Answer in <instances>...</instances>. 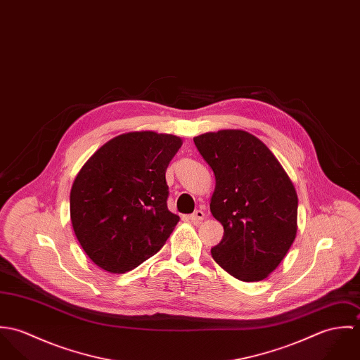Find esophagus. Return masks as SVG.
Instances as JSON below:
<instances>
[{
	"label": "esophagus",
	"instance_id": "1",
	"mask_svg": "<svg viewBox=\"0 0 360 360\" xmlns=\"http://www.w3.org/2000/svg\"><path fill=\"white\" fill-rule=\"evenodd\" d=\"M205 219V212L204 210H195L193 214H190V220L191 221H194V223H198V221H201V220H204Z\"/></svg>",
	"mask_w": 360,
	"mask_h": 360
}]
</instances>
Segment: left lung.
<instances>
[{"instance_id": "1", "label": "left lung", "mask_w": 360, "mask_h": 360, "mask_svg": "<svg viewBox=\"0 0 360 360\" xmlns=\"http://www.w3.org/2000/svg\"><path fill=\"white\" fill-rule=\"evenodd\" d=\"M214 174L210 212L224 229L212 257L241 281L276 270L298 230V195L278 159L254 134L226 129L194 137Z\"/></svg>"}]
</instances>
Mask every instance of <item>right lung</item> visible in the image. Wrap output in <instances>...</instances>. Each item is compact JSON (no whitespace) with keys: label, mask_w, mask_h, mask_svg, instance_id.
I'll return each mask as SVG.
<instances>
[{"label":"right lung","mask_w":360,"mask_h":360,"mask_svg":"<svg viewBox=\"0 0 360 360\" xmlns=\"http://www.w3.org/2000/svg\"><path fill=\"white\" fill-rule=\"evenodd\" d=\"M181 144L173 134L130 131L83 165L70 190V221L98 267L122 274L165 245L180 220L166 205L165 173Z\"/></svg>","instance_id":"right-lung-1"}]
</instances>
